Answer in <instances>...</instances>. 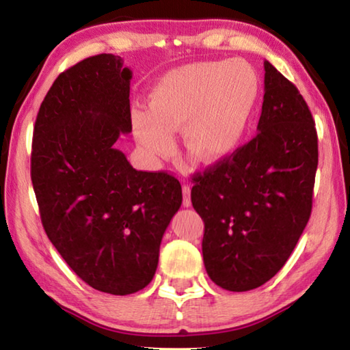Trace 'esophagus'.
<instances>
[{"instance_id":"34e87169","label":"esophagus","mask_w":350,"mask_h":350,"mask_svg":"<svg viewBox=\"0 0 350 350\" xmlns=\"http://www.w3.org/2000/svg\"><path fill=\"white\" fill-rule=\"evenodd\" d=\"M182 194H183V200H182L183 206H191V188H189L188 185H183Z\"/></svg>"}]
</instances>
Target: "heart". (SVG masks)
Segmentation results:
<instances>
[{
    "instance_id": "1",
    "label": "heart",
    "mask_w": 350,
    "mask_h": 350,
    "mask_svg": "<svg viewBox=\"0 0 350 350\" xmlns=\"http://www.w3.org/2000/svg\"><path fill=\"white\" fill-rule=\"evenodd\" d=\"M258 91L256 72L241 58L183 64L152 88L150 111H133L135 139L156 162L173 152V134L183 127V151L191 161H224L244 137Z\"/></svg>"
}]
</instances>
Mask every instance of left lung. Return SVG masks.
<instances>
[{
    "label": "left lung",
    "mask_w": 350,
    "mask_h": 350,
    "mask_svg": "<svg viewBox=\"0 0 350 350\" xmlns=\"http://www.w3.org/2000/svg\"><path fill=\"white\" fill-rule=\"evenodd\" d=\"M264 69L256 135L191 179V202L205 225V270L230 292H247L271 280L312 213L315 120L298 88L269 62Z\"/></svg>",
    "instance_id": "8db88e82"
}]
</instances>
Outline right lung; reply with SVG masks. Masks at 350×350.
<instances>
[{"label":"right lung","mask_w":350,"mask_h":350,"mask_svg":"<svg viewBox=\"0 0 350 350\" xmlns=\"http://www.w3.org/2000/svg\"><path fill=\"white\" fill-rule=\"evenodd\" d=\"M120 57L85 58L57 77L33 126L31 179L47 238L92 288L129 295L156 273L159 248L180 208L165 171H137L117 150L131 133Z\"/></svg>","instance_id":"add662e5"}]
</instances>
